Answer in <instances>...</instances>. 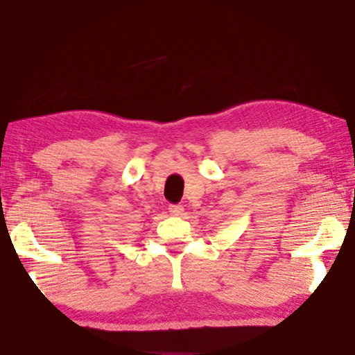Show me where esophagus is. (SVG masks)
<instances>
[{"mask_svg":"<svg viewBox=\"0 0 355 355\" xmlns=\"http://www.w3.org/2000/svg\"><path fill=\"white\" fill-rule=\"evenodd\" d=\"M169 211L172 216H182L183 207L182 205H169Z\"/></svg>","mask_w":355,"mask_h":355,"instance_id":"1","label":"esophagus"}]
</instances>
